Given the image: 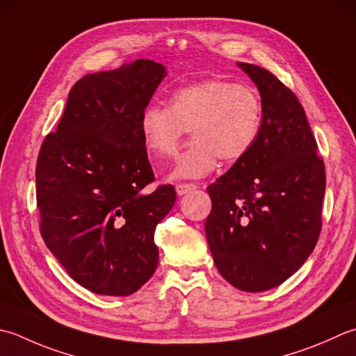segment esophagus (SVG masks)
Listing matches in <instances>:
<instances>
[{
	"label": "esophagus",
	"instance_id": "obj_1",
	"mask_svg": "<svg viewBox=\"0 0 356 356\" xmlns=\"http://www.w3.org/2000/svg\"><path fill=\"white\" fill-rule=\"evenodd\" d=\"M197 188L196 184H177L176 185V193L179 194V196H184V194H188L194 191Z\"/></svg>",
	"mask_w": 356,
	"mask_h": 356
}]
</instances>
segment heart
Listing matches in <instances>:
<instances>
[{"label":"heart","mask_w":356,"mask_h":356,"mask_svg":"<svg viewBox=\"0 0 356 356\" xmlns=\"http://www.w3.org/2000/svg\"><path fill=\"white\" fill-rule=\"evenodd\" d=\"M262 100L252 86L208 79L176 90L170 106H149L140 120L151 154L168 157L191 129L194 142L177 156L171 176L199 179L216 170L219 159L236 163L253 149L262 128Z\"/></svg>","instance_id":"heart-1"}]
</instances>
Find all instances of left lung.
<instances>
[{
	"label": "left lung",
	"instance_id": "8db88e82",
	"mask_svg": "<svg viewBox=\"0 0 356 356\" xmlns=\"http://www.w3.org/2000/svg\"><path fill=\"white\" fill-rule=\"evenodd\" d=\"M262 100L248 154L207 188V241L219 273L242 291H266L301 268L321 233L324 162L296 95L267 69L238 63Z\"/></svg>",
	"mask_w": 356,
	"mask_h": 356
}]
</instances>
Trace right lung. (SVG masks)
I'll use <instances>...</instances> for the list:
<instances>
[{
    "label": "right lung",
    "mask_w": 356,
    "mask_h": 356,
    "mask_svg": "<svg viewBox=\"0 0 356 356\" xmlns=\"http://www.w3.org/2000/svg\"><path fill=\"white\" fill-rule=\"evenodd\" d=\"M165 76L163 65L145 58L85 75L41 145V236L67 275L97 295H132L157 268L154 232L176 191H145L154 172L140 120Z\"/></svg>",
    "instance_id": "right-lung-1"
}]
</instances>
